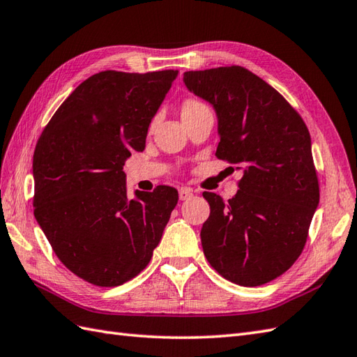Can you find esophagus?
<instances>
[{
	"mask_svg": "<svg viewBox=\"0 0 357 357\" xmlns=\"http://www.w3.org/2000/svg\"><path fill=\"white\" fill-rule=\"evenodd\" d=\"M191 196H193V190L188 188V187H182L179 190V199L181 200H188Z\"/></svg>",
	"mask_w": 357,
	"mask_h": 357,
	"instance_id": "34e87169",
	"label": "esophagus"
}]
</instances>
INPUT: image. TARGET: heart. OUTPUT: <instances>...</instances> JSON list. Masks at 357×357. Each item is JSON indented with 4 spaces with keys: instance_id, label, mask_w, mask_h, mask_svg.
<instances>
[{
    "instance_id": "b5f03b06",
    "label": "heart",
    "mask_w": 357,
    "mask_h": 357,
    "mask_svg": "<svg viewBox=\"0 0 357 357\" xmlns=\"http://www.w3.org/2000/svg\"><path fill=\"white\" fill-rule=\"evenodd\" d=\"M202 107H205V104L200 102V100L187 99V100H184V104H182V107H181V113H182V116H185V114L197 112V109L202 108Z\"/></svg>"
}]
</instances>
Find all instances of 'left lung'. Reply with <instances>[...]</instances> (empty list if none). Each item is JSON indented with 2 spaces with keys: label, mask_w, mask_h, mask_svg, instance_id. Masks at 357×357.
Wrapping results in <instances>:
<instances>
[{
  "label": "left lung",
  "mask_w": 357,
  "mask_h": 357,
  "mask_svg": "<svg viewBox=\"0 0 357 357\" xmlns=\"http://www.w3.org/2000/svg\"><path fill=\"white\" fill-rule=\"evenodd\" d=\"M184 83L215 108V157L243 170L240 190L226 204L204 191L211 208L200 231L204 253L225 279L264 285L303 252L319 202L307 126L276 89L245 68L188 70Z\"/></svg>",
  "instance_id": "1"
}]
</instances>
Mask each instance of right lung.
<instances>
[{
    "label": "right lung",
    "instance_id": "obj_1",
    "mask_svg": "<svg viewBox=\"0 0 357 357\" xmlns=\"http://www.w3.org/2000/svg\"><path fill=\"white\" fill-rule=\"evenodd\" d=\"M178 70H102L54 113L33 157L34 217L54 253L78 278L119 287L148 266L178 191L126 196L123 164L144 151L148 128Z\"/></svg>",
    "mask_w": 357,
    "mask_h": 357
}]
</instances>
